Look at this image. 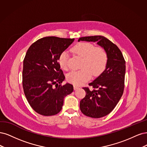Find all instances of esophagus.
I'll use <instances>...</instances> for the list:
<instances>
[{
	"mask_svg": "<svg viewBox=\"0 0 147 147\" xmlns=\"http://www.w3.org/2000/svg\"><path fill=\"white\" fill-rule=\"evenodd\" d=\"M79 86H74V90H78V89H79Z\"/></svg>",
	"mask_w": 147,
	"mask_h": 147,
	"instance_id": "obj_1",
	"label": "esophagus"
}]
</instances>
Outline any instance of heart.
<instances>
[{"label": "heart", "instance_id": "b5f03b06", "mask_svg": "<svg viewBox=\"0 0 147 147\" xmlns=\"http://www.w3.org/2000/svg\"><path fill=\"white\" fill-rule=\"evenodd\" d=\"M73 53L82 58L80 70L69 73L67 80L74 86H80L91 78L92 74L98 76L105 71L107 63L106 51L101 47H95L93 44L82 42L72 48ZM61 69H68V55L66 52L61 53L58 60Z\"/></svg>", "mask_w": 147, "mask_h": 147}]
</instances>
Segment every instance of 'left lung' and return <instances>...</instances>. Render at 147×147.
Returning <instances> with one entry per match:
<instances>
[{
    "label": "left lung",
    "instance_id": "8db88e82",
    "mask_svg": "<svg viewBox=\"0 0 147 147\" xmlns=\"http://www.w3.org/2000/svg\"><path fill=\"white\" fill-rule=\"evenodd\" d=\"M80 41L96 42L107 54V63L105 71L88 84L94 90L90 91L88 88H83L86 95L80 101V109L85 115L101 118L112 111L123 93L125 60L119 48L105 36L81 37L78 40Z\"/></svg>",
    "mask_w": 147,
    "mask_h": 147
}]
</instances>
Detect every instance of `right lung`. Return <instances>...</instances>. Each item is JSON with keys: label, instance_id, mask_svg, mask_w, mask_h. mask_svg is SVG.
<instances>
[{"label": "right lung", "instance_id": "add662e5", "mask_svg": "<svg viewBox=\"0 0 147 147\" xmlns=\"http://www.w3.org/2000/svg\"><path fill=\"white\" fill-rule=\"evenodd\" d=\"M74 40L46 36L34 42L27 51L23 61V89L29 105L40 115L57 114L64 98L73 92L71 84L61 85L65 77L58 60Z\"/></svg>", "mask_w": 147, "mask_h": 147}]
</instances>
